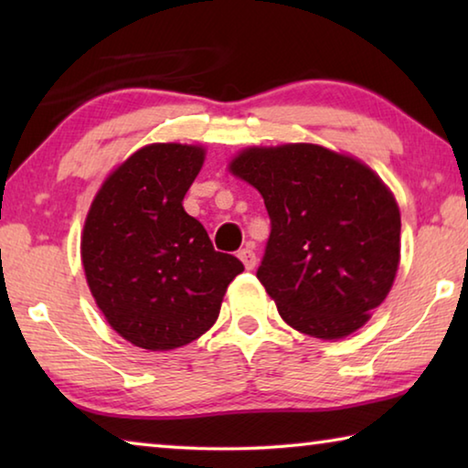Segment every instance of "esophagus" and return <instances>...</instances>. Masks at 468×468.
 Returning <instances> with one entry per match:
<instances>
[{"label": "esophagus", "instance_id": "1", "mask_svg": "<svg viewBox=\"0 0 468 468\" xmlns=\"http://www.w3.org/2000/svg\"><path fill=\"white\" fill-rule=\"evenodd\" d=\"M237 256H239V260L243 262V266L248 268V271H253V268H256V253H253V250H250V248H243L239 253H237Z\"/></svg>", "mask_w": 468, "mask_h": 468}]
</instances>
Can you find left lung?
I'll list each match as a JSON object with an SVG mask.
<instances>
[{
	"label": "left lung",
	"mask_w": 468,
	"mask_h": 468,
	"mask_svg": "<svg viewBox=\"0 0 468 468\" xmlns=\"http://www.w3.org/2000/svg\"><path fill=\"white\" fill-rule=\"evenodd\" d=\"M271 217L258 281L281 318L322 340L348 336L392 289L400 212L367 165L318 144L253 146L229 165Z\"/></svg>",
	"instance_id": "obj_1"
}]
</instances>
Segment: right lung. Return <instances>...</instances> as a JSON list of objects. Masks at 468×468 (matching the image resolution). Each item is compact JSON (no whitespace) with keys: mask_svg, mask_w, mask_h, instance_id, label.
I'll return each instance as SVG.
<instances>
[{"mask_svg":"<svg viewBox=\"0 0 468 468\" xmlns=\"http://www.w3.org/2000/svg\"><path fill=\"white\" fill-rule=\"evenodd\" d=\"M202 163L200 146L140 148L107 177L86 217L82 266L92 297L117 335L148 351L200 338L243 272L184 210Z\"/></svg>","mask_w":468,"mask_h":468,"instance_id":"1","label":"right lung"}]
</instances>
